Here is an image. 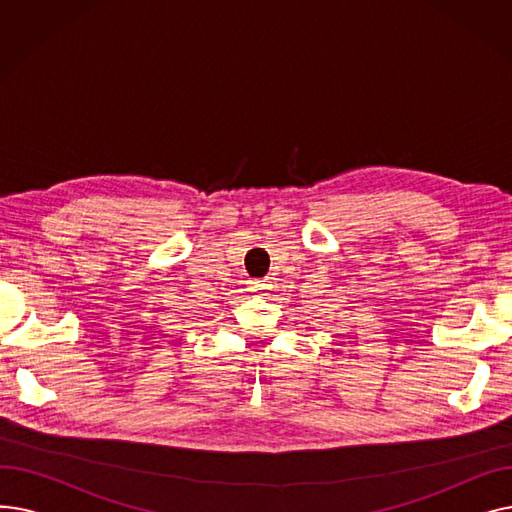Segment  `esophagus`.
Listing matches in <instances>:
<instances>
[{"instance_id": "obj_1", "label": "esophagus", "mask_w": 512, "mask_h": 512, "mask_svg": "<svg viewBox=\"0 0 512 512\" xmlns=\"http://www.w3.org/2000/svg\"><path fill=\"white\" fill-rule=\"evenodd\" d=\"M251 286H249V290H253L255 294H263L265 290H267V284L263 282V280H253V282H249Z\"/></svg>"}]
</instances>
